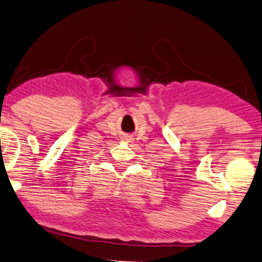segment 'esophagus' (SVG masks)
<instances>
[{
	"label": "esophagus",
	"mask_w": 262,
	"mask_h": 262,
	"mask_svg": "<svg viewBox=\"0 0 262 262\" xmlns=\"http://www.w3.org/2000/svg\"><path fill=\"white\" fill-rule=\"evenodd\" d=\"M126 140H127V141H131V140H132V138H130V137H127Z\"/></svg>",
	"instance_id": "34e87169"
}]
</instances>
